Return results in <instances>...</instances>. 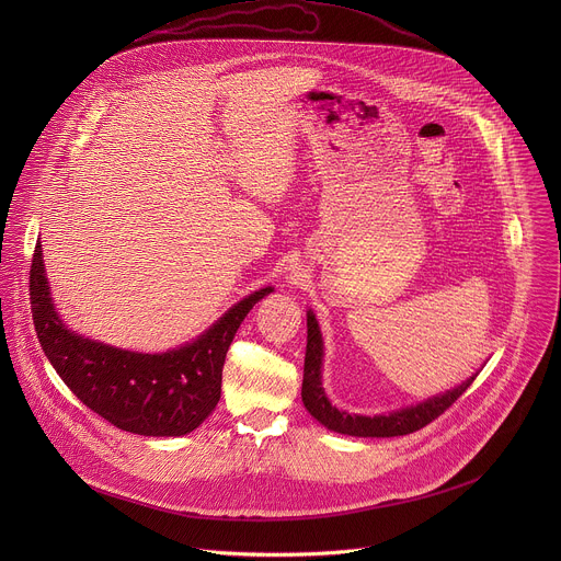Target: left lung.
<instances>
[{
    "label": "left lung",
    "mask_w": 561,
    "mask_h": 561,
    "mask_svg": "<svg viewBox=\"0 0 561 561\" xmlns=\"http://www.w3.org/2000/svg\"><path fill=\"white\" fill-rule=\"evenodd\" d=\"M306 327H308V344H306V359H304V381H301V399L306 411L327 428L342 433V435H353V437H397V435H409L433 420H437L446 409H450L457 399L466 392V388L474 381L477 373L461 381L457 388L446 390L444 394L431 397L422 404L394 411L388 415H348L340 409H335L329 397L322 388V357H324V342L322 333H319L317 319L308 310L306 314Z\"/></svg>",
    "instance_id": "left-lung-1"
}]
</instances>
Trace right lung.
<instances>
[{
	"label": "right lung",
	"mask_w": 561,
	"mask_h": 561,
	"mask_svg": "<svg viewBox=\"0 0 561 561\" xmlns=\"http://www.w3.org/2000/svg\"><path fill=\"white\" fill-rule=\"evenodd\" d=\"M268 293L271 286L234 304L193 344L148 355L70 333L50 301L39 242L31 264V312L48 362L93 413L146 437L186 435L215 411L228 346L249 310Z\"/></svg>",
	"instance_id": "add662e5"
}]
</instances>
